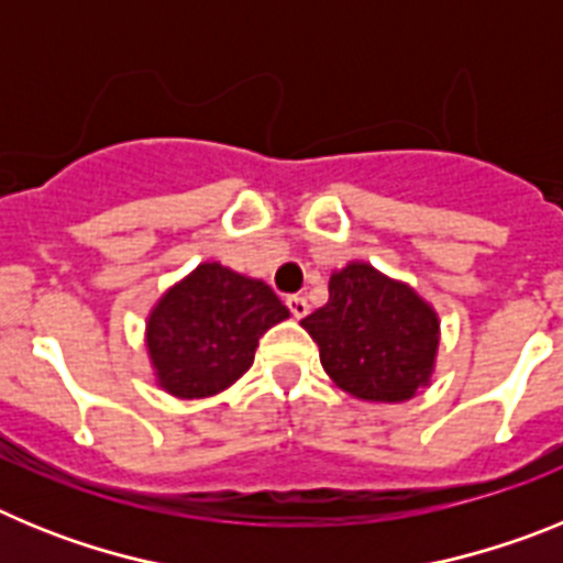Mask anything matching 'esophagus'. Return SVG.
Wrapping results in <instances>:
<instances>
[{"mask_svg":"<svg viewBox=\"0 0 563 563\" xmlns=\"http://www.w3.org/2000/svg\"><path fill=\"white\" fill-rule=\"evenodd\" d=\"M287 307H290L292 318H305L310 312V305H307L305 296H287Z\"/></svg>","mask_w":563,"mask_h":563,"instance_id":"obj_1","label":"esophagus"}]
</instances>
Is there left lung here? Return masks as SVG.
I'll return each mask as SVG.
<instances>
[{
    "instance_id": "obj_1",
    "label": "left lung",
    "mask_w": 563,
    "mask_h": 563,
    "mask_svg": "<svg viewBox=\"0 0 563 563\" xmlns=\"http://www.w3.org/2000/svg\"><path fill=\"white\" fill-rule=\"evenodd\" d=\"M338 389L357 400L402 402L431 383L440 350L434 307L366 262L330 276V301L301 321Z\"/></svg>"
}]
</instances>
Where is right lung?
Segmentation results:
<instances>
[{
    "label": "right lung",
    "mask_w": 563,
    "mask_h": 563,
    "mask_svg": "<svg viewBox=\"0 0 563 563\" xmlns=\"http://www.w3.org/2000/svg\"><path fill=\"white\" fill-rule=\"evenodd\" d=\"M290 318L262 278L202 262L168 287L146 318V350L163 391L200 400L253 366L258 338Z\"/></svg>",
    "instance_id": "obj_1"
}]
</instances>
